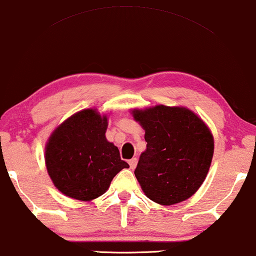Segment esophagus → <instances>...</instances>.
I'll return each instance as SVG.
<instances>
[{
    "instance_id": "1",
    "label": "esophagus",
    "mask_w": 256,
    "mask_h": 256,
    "mask_svg": "<svg viewBox=\"0 0 256 256\" xmlns=\"http://www.w3.org/2000/svg\"><path fill=\"white\" fill-rule=\"evenodd\" d=\"M137 163H138V160L137 158H132V160H128V166H130V168L132 170L134 169L136 166H137Z\"/></svg>"
}]
</instances>
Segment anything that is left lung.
<instances>
[{
    "instance_id": "left-lung-1",
    "label": "left lung",
    "mask_w": 256,
    "mask_h": 256,
    "mask_svg": "<svg viewBox=\"0 0 256 256\" xmlns=\"http://www.w3.org/2000/svg\"><path fill=\"white\" fill-rule=\"evenodd\" d=\"M145 130L146 150L134 170L148 198L171 206L189 198L208 174L214 139L195 113L164 105L134 111Z\"/></svg>"
}]
</instances>
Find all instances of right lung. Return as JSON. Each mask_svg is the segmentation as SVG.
Returning <instances> with one entry per match:
<instances>
[{"label": "right lung", "instance_id": "obj_1", "mask_svg": "<svg viewBox=\"0 0 256 256\" xmlns=\"http://www.w3.org/2000/svg\"><path fill=\"white\" fill-rule=\"evenodd\" d=\"M108 118L84 110L50 136L46 166L54 186L66 196L90 200L108 189L113 177L128 164L117 146L106 140Z\"/></svg>", "mask_w": 256, "mask_h": 256}]
</instances>
